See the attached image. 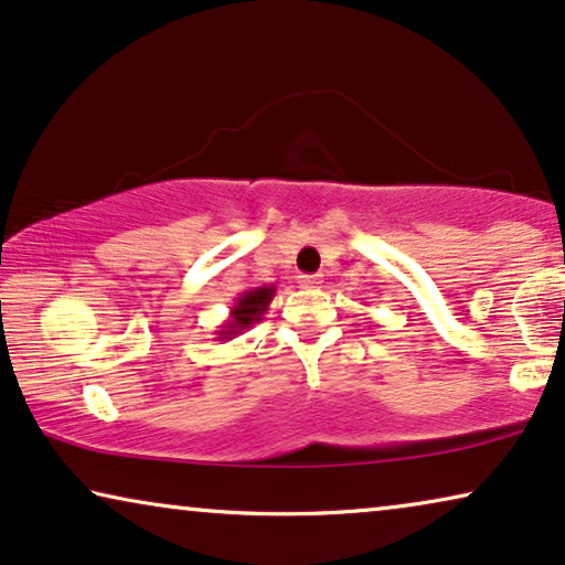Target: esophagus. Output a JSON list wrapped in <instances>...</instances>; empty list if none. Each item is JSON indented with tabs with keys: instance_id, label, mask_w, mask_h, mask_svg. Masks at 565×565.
Instances as JSON below:
<instances>
[{
	"instance_id": "esophagus-1",
	"label": "esophagus",
	"mask_w": 565,
	"mask_h": 565,
	"mask_svg": "<svg viewBox=\"0 0 565 565\" xmlns=\"http://www.w3.org/2000/svg\"><path fill=\"white\" fill-rule=\"evenodd\" d=\"M301 286H305V289H317V286L322 284V276L320 274H309V276H301Z\"/></svg>"
}]
</instances>
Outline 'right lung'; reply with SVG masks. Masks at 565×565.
I'll return each mask as SVG.
<instances>
[{"instance_id": "add662e5", "label": "right lung", "mask_w": 565, "mask_h": 565, "mask_svg": "<svg viewBox=\"0 0 565 565\" xmlns=\"http://www.w3.org/2000/svg\"><path fill=\"white\" fill-rule=\"evenodd\" d=\"M274 294L276 286H250V289H245L241 297H235L233 307H230V317L220 324L217 340H233L235 335H241V332L253 328V324L266 315Z\"/></svg>"}]
</instances>
